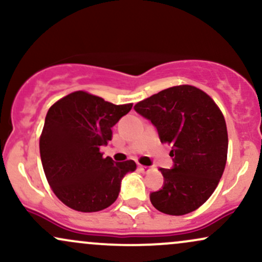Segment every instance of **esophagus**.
Listing matches in <instances>:
<instances>
[{
    "label": "esophagus",
    "mask_w": 262,
    "mask_h": 262,
    "mask_svg": "<svg viewBox=\"0 0 262 262\" xmlns=\"http://www.w3.org/2000/svg\"><path fill=\"white\" fill-rule=\"evenodd\" d=\"M139 171H140V172H143V173H148V172H150V171H151V167L139 165Z\"/></svg>",
    "instance_id": "34e87169"
}]
</instances>
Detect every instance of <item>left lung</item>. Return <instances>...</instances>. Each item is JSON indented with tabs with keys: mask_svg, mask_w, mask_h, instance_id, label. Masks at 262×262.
Listing matches in <instances>:
<instances>
[{
	"mask_svg": "<svg viewBox=\"0 0 262 262\" xmlns=\"http://www.w3.org/2000/svg\"><path fill=\"white\" fill-rule=\"evenodd\" d=\"M134 110L151 121L161 143L172 146L171 170L160 169L164 187L150 201L165 214L183 215L200 208L217 188L228 155L222 111L206 92L191 85L162 90Z\"/></svg>",
	"mask_w": 262,
	"mask_h": 262,
	"instance_id": "obj_1",
	"label": "left lung"
}]
</instances>
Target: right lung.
<instances>
[{
  "mask_svg": "<svg viewBox=\"0 0 262 262\" xmlns=\"http://www.w3.org/2000/svg\"><path fill=\"white\" fill-rule=\"evenodd\" d=\"M133 107L113 104L86 91H75L48 111L39 139L45 177L55 196L79 212H98L118 197L133 160L103 158L102 145L112 140V127Z\"/></svg>",
  "mask_w": 262,
  "mask_h": 262,
  "instance_id": "1",
  "label": "right lung"
}]
</instances>
